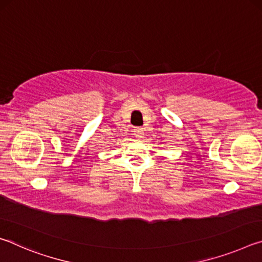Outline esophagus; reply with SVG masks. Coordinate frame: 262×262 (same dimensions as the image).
I'll use <instances>...</instances> for the list:
<instances>
[{"label": "esophagus", "instance_id": "34e87169", "mask_svg": "<svg viewBox=\"0 0 262 262\" xmlns=\"http://www.w3.org/2000/svg\"><path fill=\"white\" fill-rule=\"evenodd\" d=\"M143 134H144L143 128L136 127L135 129H134V135L137 137V139H142V137H143Z\"/></svg>", "mask_w": 262, "mask_h": 262}]
</instances>
